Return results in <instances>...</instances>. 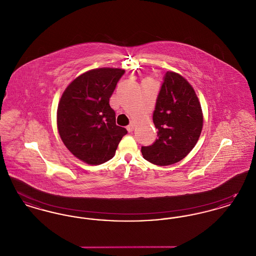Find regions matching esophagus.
Here are the masks:
<instances>
[{
	"mask_svg": "<svg viewBox=\"0 0 256 256\" xmlns=\"http://www.w3.org/2000/svg\"><path fill=\"white\" fill-rule=\"evenodd\" d=\"M134 126H135V124H134V122H132L130 124H128V126H126V130H128V132H134Z\"/></svg>",
	"mask_w": 256,
	"mask_h": 256,
	"instance_id": "34e87169",
	"label": "esophagus"
}]
</instances>
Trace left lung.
I'll list each match as a JSON object with an SVG mask.
<instances>
[{"label": "left lung", "mask_w": 256, "mask_h": 256, "mask_svg": "<svg viewBox=\"0 0 256 256\" xmlns=\"http://www.w3.org/2000/svg\"><path fill=\"white\" fill-rule=\"evenodd\" d=\"M152 120L158 139L152 145L141 148L148 162L168 166L193 150L202 130L204 117L195 90L180 74H165Z\"/></svg>", "instance_id": "left-lung-1"}]
</instances>
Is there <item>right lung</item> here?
<instances>
[{
	"instance_id": "obj_1",
	"label": "right lung",
	"mask_w": 256,
	"mask_h": 256,
	"mask_svg": "<svg viewBox=\"0 0 256 256\" xmlns=\"http://www.w3.org/2000/svg\"><path fill=\"white\" fill-rule=\"evenodd\" d=\"M124 70L100 68L80 74L65 89L58 128L66 148L84 162L100 165L115 156L128 130L116 124L110 98Z\"/></svg>"
}]
</instances>
